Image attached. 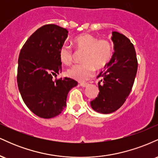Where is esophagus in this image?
Returning <instances> with one entry per match:
<instances>
[{
    "instance_id": "esophagus-1",
    "label": "esophagus",
    "mask_w": 158,
    "mask_h": 158,
    "mask_svg": "<svg viewBox=\"0 0 158 158\" xmlns=\"http://www.w3.org/2000/svg\"><path fill=\"white\" fill-rule=\"evenodd\" d=\"M80 85L81 87H83V88H85V87H88V85H89V84H88V83H85V82H81Z\"/></svg>"
}]
</instances>
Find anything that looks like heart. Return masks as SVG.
Wrapping results in <instances>:
<instances>
[{
	"mask_svg": "<svg viewBox=\"0 0 158 158\" xmlns=\"http://www.w3.org/2000/svg\"><path fill=\"white\" fill-rule=\"evenodd\" d=\"M73 44L77 50L85 51L82 64H74L67 71L68 77L78 81H85L91 77L95 68H104L113 56V47L109 41L98 39L90 34H81L76 37ZM59 56L63 64H70L73 61V50L68 44H62L59 48Z\"/></svg>",
	"mask_w": 158,
	"mask_h": 158,
	"instance_id": "obj_1",
	"label": "heart"
}]
</instances>
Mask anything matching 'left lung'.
<instances>
[{
    "mask_svg": "<svg viewBox=\"0 0 158 158\" xmlns=\"http://www.w3.org/2000/svg\"><path fill=\"white\" fill-rule=\"evenodd\" d=\"M114 53L98 77L99 94L90 102L94 110L101 114L116 111L126 100L137 71V59L131 41L118 32H112Z\"/></svg>",
    "mask_w": 158,
    "mask_h": 158,
    "instance_id": "8db88e82",
    "label": "left lung"
}]
</instances>
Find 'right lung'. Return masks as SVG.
I'll return each mask as SVG.
<instances>
[{
    "label": "right lung",
    "instance_id": "add662e5",
    "mask_svg": "<svg viewBox=\"0 0 158 158\" xmlns=\"http://www.w3.org/2000/svg\"><path fill=\"white\" fill-rule=\"evenodd\" d=\"M68 31L55 24L40 27L22 47L19 57L17 81L23 102L32 113L44 119L55 117L66 107L68 92L78 82L61 72L59 48Z\"/></svg>",
    "mask_w": 158,
    "mask_h": 158
}]
</instances>
